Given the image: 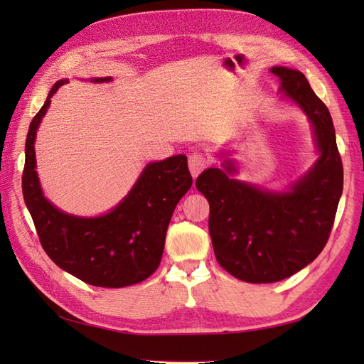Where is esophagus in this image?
<instances>
[{
  "label": "esophagus",
  "mask_w": 364,
  "mask_h": 364,
  "mask_svg": "<svg viewBox=\"0 0 364 364\" xmlns=\"http://www.w3.org/2000/svg\"><path fill=\"white\" fill-rule=\"evenodd\" d=\"M208 164H210V158H208L205 153L194 151L189 156V170L194 178H197L200 173H202L208 167Z\"/></svg>",
  "instance_id": "obj_1"
}]
</instances>
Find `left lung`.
Segmentation results:
<instances>
[{
  "instance_id": "left-lung-1",
  "label": "left lung",
  "mask_w": 364,
  "mask_h": 364,
  "mask_svg": "<svg viewBox=\"0 0 364 364\" xmlns=\"http://www.w3.org/2000/svg\"><path fill=\"white\" fill-rule=\"evenodd\" d=\"M280 92L310 119L319 159L288 192H270L235 180L231 161L206 168L196 186L210 202V235L215 259L228 274L247 283H274L299 272L326 247L339 197L343 162L327 106L305 75L272 67Z\"/></svg>"
}]
</instances>
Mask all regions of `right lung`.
Returning <instances> with one entry per match:
<instances>
[{"label": "right lung", "mask_w": 364, "mask_h": 364, "mask_svg": "<svg viewBox=\"0 0 364 364\" xmlns=\"http://www.w3.org/2000/svg\"><path fill=\"white\" fill-rule=\"evenodd\" d=\"M111 78H95L103 82ZM60 80L29 125L21 188L46 255L84 283L100 288H123L149 278L158 269L166 233L176 203L192 186L188 158L176 154L150 162L129 194L107 214L76 218L59 211L45 198L36 172V131Z\"/></svg>", "instance_id": "right-lung-1"}]
</instances>
